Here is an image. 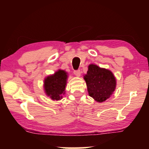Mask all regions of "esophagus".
I'll return each instance as SVG.
<instances>
[{
	"instance_id": "obj_1",
	"label": "esophagus",
	"mask_w": 149,
	"mask_h": 149,
	"mask_svg": "<svg viewBox=\"0 0 149 149\" xmlns=\"http://www.w3.org/2000/svg\"><path fill=\"white\" fill-rule=\"evenodd\" d=\"M74 73V74H75V75H76V76H77V77L80 76V75H81V71H80V70H75Z\"/></svg>"
}]
</instances>
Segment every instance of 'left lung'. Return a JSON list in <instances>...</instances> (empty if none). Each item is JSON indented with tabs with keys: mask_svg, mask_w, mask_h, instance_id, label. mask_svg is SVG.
<instances>
[{
	"mask_svg": "<svg viewBox=\"0 0 149 149\" xmlns=\"http://www.w3.org/2000/svg\"><path fill=\"white\" fill-rule=\"evenodd\" d=\"M89 95L96 101L102 102L110 97L114 91L116 81L110 70L100 68L91 64L84 76Z\"/></svg>",
	"mask_w": 149,
	"mask_h": 149,
	"instance_id": "8db88e82",
	"label": "left lung"
}]
</instances>
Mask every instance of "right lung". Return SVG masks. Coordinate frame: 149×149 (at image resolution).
<instances>
[{
	"instance_id": "1",
	"label": "right lung",
	"mask_w": 149,
	"mask_h": 149,
	"mask_svg": "<svg viewBox=\"0 0 149 149\" xmlns=\"http://www.w3.org/2000/svg\"><path fill=\"white\" fill-rule=\"evenodd\" d=\"M67 73L64 70H58L54 75L48 76L45 79V90L46 94L52 100H58L65 94Z\"/></svg>"
}]
</instances>
